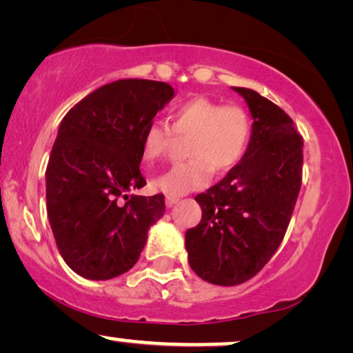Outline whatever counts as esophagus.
Instances as JSON below:
<instances>
[{"mask_svg": "<svg viewBox=\"0 0 353 353\" xmlns=\"http://www.w3.org/2000/svg\"><path fill=\"white\" fill-rule=\"evenodd\" d=\"M178 201H180V199H178V197H175V196H167L165 197V205L167 207H173Z\"/></svg>", "mask_w": 353, "mask_h": 353, "instance_id": "esophagus-1", "label": "esophagus"}]
</instances>
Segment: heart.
Returning <instances> with one entry per match:
<instances>
[{
	"mask_svg": "<svg viewBox=\"0 0 353 353\" xmlns=\"http://www.w3.org/2000/svg\"><path fill=\"white\" fill-rule=\"evenodd\" d=\"M170 127L152 120L144 128L141 151L154 161L167 151L173 133L188 138L186 154L191 159L176 163L152 180V186L167 196H183L209 185L212 172H226L244 156L250 138L248 112L236 104L221 105L210 98H194L178 105Z\"/></svg>",
	"mask_w": 353,
	"mask_h": 353,
	"instance_id": "obj_1",
	"label": "heart"
}]
</instances>
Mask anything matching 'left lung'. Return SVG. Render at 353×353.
Here are the masks:
<instances>
[{
    "mask_svg": "<svg viewBox=\"0 0 353 353\" xmlns=\"http://www.w3.org/2000/svg\"><path fill=\"white\" fill-rule=\"evenodd\" d=\"M252 115L244 156L223 180L196 196L199 225L185 236L197 276L236 286L262 270L281 244L302 183L303 141L292 119L257 91L233 86Z\"/></svg>",
    "mask_w": 353,
    "mask_h": 353,
    "instance_id": "left-lung-1",
    "label": "left lung"
}]
</instances>
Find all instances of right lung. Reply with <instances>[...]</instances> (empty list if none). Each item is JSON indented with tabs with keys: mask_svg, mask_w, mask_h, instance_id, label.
Here are the masks:
<instances>
[{
	"mask_svg": "<svg viewBox=\"0 0 353 353\" xmlns=\"http://www.w3.org/2000/svg\"><path fill=\"white\" fill-rule=\"evenodd\" d=\"M173 96L163 81L117 80L62 119L46 167V209L57 249L80 276L104 281L127 273L165 212L163 194L128 192L146 185L143 132Z\"/></svg>",
	"mask_w": 353,
	"mask_h": 353,
	"instance_id": "1",
	"label": "right lung"
}]
</instances>
